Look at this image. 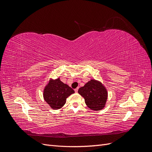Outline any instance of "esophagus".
<instances>
[{
    "instance_id": "1",
    "label": "esophagus",
    "mask_w": 152,
    "mask_h": 152,
    "mask_svg": "<svg viewBox=\"0 0 152 152\" xmlns=\"http://www.w3.org/2000/svg\"><path fill=\"white\" fill-rule=\"evenodd\" d=\"M78 90H79V88H78V87H77V88L75 89V93H77V92H78Z\"/></svg>"
}]
</instances>
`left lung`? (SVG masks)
<instances>
[{
  "label": "left lung",
  "instance_id": "1",
  "mask_svg": "<svg viewBox=\"0 0 152 152\" xmlns=\"http://www.w3.org/2000/svg\"><path fill=\"white\" fill-rule=\"evenodd\" d=\"M78 93L84 98L86 105L90 109L98 111L104 107L108 93L98 81L91 80L84 87L79 88Z\"/></svg>",
  "mask_w": 152,
  "mask_h": 152
}]
</instances>
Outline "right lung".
Returning <instances> with one entry per match:
<instances>
[{
    "label": "right lung",
    "mask_w": 152,
    "mask_h": 152,
    "mask_svg": "<svg viewBox=\"0 0 152 152\" xmlns=\"http://www.w3.org/2000/svg\"><path fill=\"white\" fill-rule=\"evenodd\" d=\"M75 91L64 84L59 78L50 80L44 91V98L54 110L61 108L65 104L66 99Z\"/></svg>",
    "instance_id": "right-lung-1"
}]
</instances>
